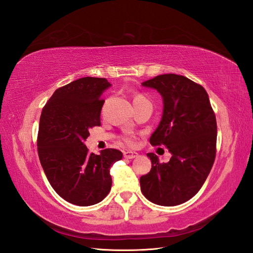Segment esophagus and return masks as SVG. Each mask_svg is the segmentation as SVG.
Listing matches in <instances>:
<instances>
[{
  "label": "esophagus",
  "mask_w": 253,
  "mask_h": 253,
  "mask_svg": "<svg viewBox=\"0 0 253 253\" xmlns=\"http://www.w3.org/2000/svg\"><path fill=\"white\" fill-rule=\"evenodd\" d=\"M139 156L138 153H134V151H125L124 153V157L126 159H133V158H136Z\"/></svg>",
  "instance_id": "obj_1"
}]
</instances>
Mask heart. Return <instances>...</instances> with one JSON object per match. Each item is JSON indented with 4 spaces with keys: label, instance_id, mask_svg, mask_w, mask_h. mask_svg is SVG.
<instances>
[{
    "label": "heart",
    "instance_id": "b5f03b06",
    "mask_svg": "<svg viewBox=\"0 0 253 253\" xmlns=\"http://www.w3.org/2000/svg\"><path fill=\"white\" fill-rule=\"evenodd\" d=\"M141 100H147L145 97L144 96H142V95H136L135 97H134V99H133V103H135V102H141ZM122 140H123V142H124L126 145H128V146H133L134 144H135V142H134V136L132 135V134H130V133H126L124 136H123L122 138Z\"/></svg>",
    "mask_w": 253,
    "mask_h": 253
}]
</instances>
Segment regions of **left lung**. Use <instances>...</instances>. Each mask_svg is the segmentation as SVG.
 <instances>
[{
	"mask_svg": "<svg viewBox=\"0 0 253 253\" xmlns=\"http://www.w3.org/2000/svg\"><path fill=\"white\" fill-rule=\"evenodd\" d=\"M163 99L160 123L149 142L171 155L168 163L147 154L151 169L140 178L141 191L159 206L181 205L197 194L210 174L216 155L217 126L204 86L181 75L164 74L142 83Z\"/></svg>",
	"mask_w": 253,
	"mask_h": 253,
	"instance_id": "1",
	"label": "left lung"
}]
</instances>
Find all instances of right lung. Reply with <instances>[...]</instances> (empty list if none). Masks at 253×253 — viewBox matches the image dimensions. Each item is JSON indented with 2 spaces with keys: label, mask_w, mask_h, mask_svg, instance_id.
Wrapping results in <instances>:
<instances>
[{
  "label": "right lung",
  "mask_w": 253,
  "mask_h": 253,
  "mask_svg": "<svg viewBox=\"0 0 253 253\" xmlns=\"http://www.w3.org/2000/svg\"><path fill=\"white\" fill-rule=\"evenodd\" d=\"M106 78L83 77L57 89L42 109L38 155L55 192L68 203L88 207L102 201L111 190V165L121 160L118 149L98 155L84 145L89 130L100 125Z\"/></svg>",
  "instance_id": "right-lung-1"
}]
</instances>
